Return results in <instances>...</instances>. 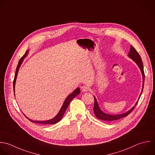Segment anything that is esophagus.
Segmentation results:
<instances>
[{
  "label": "esophagus",
  "instance_id": "1",
  "mask_svg": "<svg viewBox=\"0 0 155 155\" xmlns=\"http://www.w3.org/2000/svg\"><path fill=\"white\" fill-rule=\"evenodd\" d=\"M89 87L87 86H83L81 87V90L83 92H87L89 91Z\"/></svg>",
  "mask_w": 155,
  "mask_h": 155
}]
</instances>
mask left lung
Wrapping results in <instances>:
<instances>
[{
	"mask_svg": "<svg viewBox=\"0 0 155 155\" xmlns=\"http://www.w3.org/2000/svg\"><path fill=\"white\" fill-rule=\"evenodd\" d=\"M130 51L129 53L128 54V56L132 58L138 66V67L140 68L142 75H143V89H142V92L141 93V95L140 96V98L143 92V90L144 88V78H145V74H144V68H143V64L142 62V59L141 58V56L140 55V54H138V52L137 51V50L134 48V46H132L131 45L130 46ZM94 100H95V103H94V112L95 115L96 116L97 118H98L100 120H103V121H115V120H120L121 118H123L124 117H127L128 115H129L132 111L133 110L135 109V106H137V104L138 103V101L137 102L136 104L129 111H127L126 113L120 114V115H109V114H107L104 113L103 111H101V110L100 109L97 99L96 98L94 97ZM139 100V99H138Z\"/></svg>",
	"mask_w": 155,
	"mask_h": 155,
	"instance_id": "8db88e82",
	"label": "left lung"
}]
</instances>
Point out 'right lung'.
Masks as SVG:
<instances>
[{
	"label": "right lung",
	"instance_id": "1",
	"mask_svg": "<svg viewBox=\"0 0 155 155\" xmlns=\"http://www.w3.org/2000/svg\"><path fill=\"white\" fill-rule=\"evenodd\" d=\"M28 53V51H26V53L21 57V58L20 59L19 61H18V65L17 66V68H16V71H15V76H14V81H13V89H14V88H15V80H16V78H17V73H18V69H19V68L21 65V64L23 62V60L24 59V58L26 57V56L27 55ZM80 93V88H77L75 90H74V91L73 92H72L70 95H69L68 96V97L66 98L60 110L59 111L58 114L52 119L50 120H47V121H32L30 119H29L28 118H26L30 120L31 122H33V123H38V124H54L55 123H57L58 122H59L61 119L62 118L63 115L64 114L70 102L71 101V100L75 98L77 95H78Z\"/></svg>",
	"mask_w": 155,
	"mask_h": 155
}]
</instances>
